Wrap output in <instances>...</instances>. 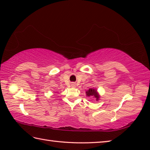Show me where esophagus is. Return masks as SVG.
Returning a JSON list of instances; mask_svg holds the SVG:
<instances>
[{
    "label": "esophagus",
    "mask_w": 150,
    "mask_h": 150,
    "mask_svg": "<svg viewBox=\"0 0 150 150\" xmlns=\"http://www.w3.org/2000/svg\"><path fill=\"white\" fill-rule=\"evenodd\" d=\"M71 86H72V87H75V83H72V84H71Z\"/></svg>",
    "instance_id": "obj_1"
}]
</instances>
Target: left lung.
<instances>
[{
	"label": "left lung",
	"mask_w": 150,
	"mask_h": 150,
	"mask_svg": "<svg viewBox=\"0 0 150 150\" xmlns=\"http://www.w3.org/2000/svg\"><path fill=\"white\" fill-rule=\"evenodd\" d=\"M86 93H87V96H93L94 97H95L96 100H98V98H99V96H98V93H96V91L95 89H93V88H90L89 90L86 92Z\"/></svg>",
	"instance_id": "1"
}]
</instances>
